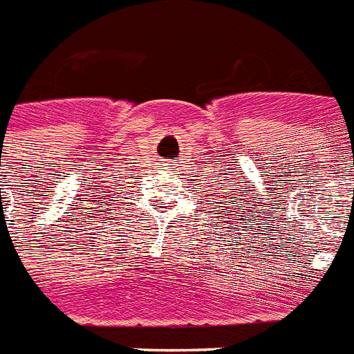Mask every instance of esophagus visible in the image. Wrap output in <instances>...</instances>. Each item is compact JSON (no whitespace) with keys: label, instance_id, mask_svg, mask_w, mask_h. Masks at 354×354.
Masks as SVG:
<instances>
[{"label":"esophagus","instance_id":"1","mask_svg":"<svg viewBox=\"0 0 354 354\" xmlns=\"http://www.w3.org/2000/svg\"><path fill=\"white\" fill-rule=\"evenodd\" d=\"M165 165H173V164H165Z\"/></svg>","mask_w":354,"mask_h":354}]
</instances>
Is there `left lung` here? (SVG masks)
<instances>
[{
  "mask_svg": "<svg viewBox=\"0 0 354 354\" xmlns=\"http://www.w3.org/2000/svg\"><path fill=\"white\" fill-rule=\"evenodd\" d=\"M215 194H217V192H215ZM229 202H230V200H229ZM227 213H230V209H227Z\"/></svg>",
  "mask_w": 354,
  "mask_h": 354,
  "instance_id": "1",
  "label": "left lung"
}]
</instances>
